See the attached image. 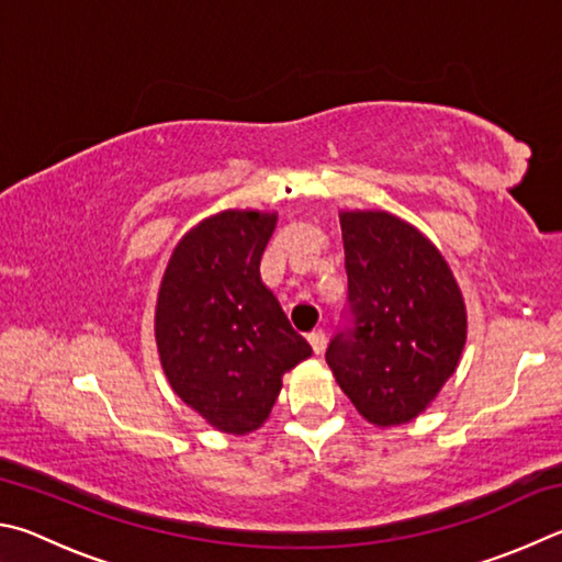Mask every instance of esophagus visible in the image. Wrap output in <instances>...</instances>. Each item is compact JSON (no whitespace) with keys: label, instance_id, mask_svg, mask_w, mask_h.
<instances>
[{"label":"esophagus","instance_id":"34e87169","mask_svg":"<svg viewBox=\"0 0 562 562\" xmlns=\"http://www.w3.org/2000/svg\"><path fill=\"white\" fill-rule=\"evenodd\" d=\"M308 342H311V348H313V352H316V356H321L323 350H326V330H313V333H308Z\"/></svg>","mask_w":562,"mask_h":562}]
</instances>
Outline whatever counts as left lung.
<instances>
[{
	"label": "left lung",
	"instance_id": "8db88e82",
	"mask_svg": "<svg viewBox=\"0 0 562 562\" xmlns=\"http://www.w3.org/2000/svg\"><path fill=\"white\" fill-rule=\"evenodd\" d=\"M346 323L326 362L340 390L378 427L415 419L454 375L467 308L441 254L387 212H342Z\"/></svg>",
	"mask_w": 562,
	"mask_h": 562
}]
</instances>
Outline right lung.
Wrapping results in <instances>:
<instances>
[{"mask_svg":"<svg viewBox=\"0 0 562 562\" xmlns=\"http://www.w3.org/2000/svg\"><path fill=\"white\" fill-rule=\"evenodd\" d=\"M276 214L222 212L177 244L162 276L155 338L165 375L216 429L263 425L283 372L311 356L263 286L259 266Z\"/></svg>","mask_w":562,"mask_h":562,"instance_id":"add662e5","label":"right lung"}]
</instances>
